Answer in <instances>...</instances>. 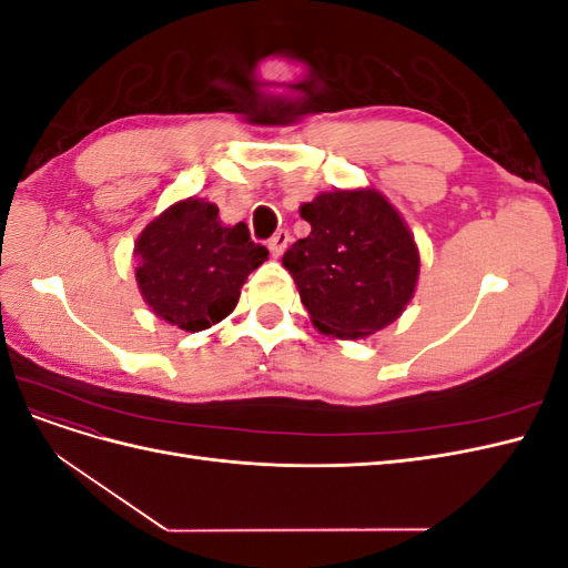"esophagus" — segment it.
Listing matches in <instances>:
<instances>
[{"mask_svg":"<svg viewBox=\"0 0 568 568\" xmlns=\"http://www.w3.org/2000/svg\"><path fill=\"white\" fill-rule=\"evenodd\" d=\"M288 242H291V234L286 232V230H280L277 234H274L272 239H270V253L274 255V257H280L284 251H286V246H288Z\"/></svg>","mask_w":568,"mask_h":568,"instance_id":"obj_1","label":"esophagus"}]
</instances>
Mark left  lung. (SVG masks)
Here are the masks:
<instances>
[{
    "label": "left lung",
    "instance_id": "8db88e82",
    "mask_svg": "<svg viewBox=\"0 0 568 568\" xmlns=\"http://www.w3.org/2000/svg\"><path fill=\"white\" fill-rule=\"evenodd\" d=\"M311 234L282 263L326 336L365 338L398 320L415 296L419 251L376 189H334L301 205Z\"/></svg>",
    "mask_w": 568,
    "mask_h": 568
}]
</instances>
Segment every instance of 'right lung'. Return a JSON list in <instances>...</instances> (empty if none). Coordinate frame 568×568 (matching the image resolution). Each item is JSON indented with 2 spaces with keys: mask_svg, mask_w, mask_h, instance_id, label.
Returning a JSON list of instances; mask_svg holds the SVG:
<instances>
[{
  "mask_svg": "<svg viewBox=\"0 0 568 568\" xmlns=\"http://www.w3.org/2000/svg\"><path fill=\"white\" fill-rule=\"evenodd\" d=\"M134 257V277L153 315L182 332H203L234 311L267 248L251 242L244 222L222 225L215 203L192 196L149 222Z\"/></svg>",
  "mask_w": 568,
  "mask_h": 568,
  "instance_id": "add662e5",
  "label": "right lung"
}]
</instances>
